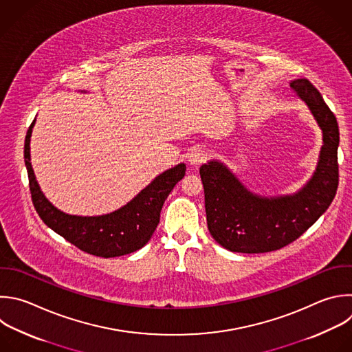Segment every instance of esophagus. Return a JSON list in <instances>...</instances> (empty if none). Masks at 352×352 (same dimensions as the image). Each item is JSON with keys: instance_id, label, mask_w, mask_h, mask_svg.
<instances>
[{"instance_id": "1", "label": "esophagus", "mask_w": 352, "mask_h": 352, "mask_svg": "<svg viewBox=\"0 0 352 352\" xmlns=\"http://www.w3.org/2000/svg\"><path fill=\"white\" fill-rule=\"evenodd\" d=\"M207 159V151L201 146H195L190 149L189 155H188V162L192 166H200L201 163H204Z\"/></svg>"}]
</instances>
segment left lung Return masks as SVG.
I'll return each instance as SVG.
<instances>
[{"label": "left lung", "instance_id": "left-lung-1", "mask_svg": "<svg viewBox=\"0 0 352 352\" xmlns=\"http://www.w3.org/2000/svg\"><path fill=\"white\" fill-rule=\"evenodd\" d=\"M322 130L316 168L294 193L263 196L249 190L219 160L200 167L207 226L212 239L236 253H268L298 239L329 208L338 185V124L320 92L307 80L290 82Z\"/></svg>", "mask_w": 352, "mask_h": 352}]
</instances>
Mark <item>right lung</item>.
I'll return each mask as SVG.
<instances>
[{
  "instance_id": "obj_1",
  "label": "right lung",
  "mask_w": 352,
  "mask_h": 352,
  "mask_svg": "<svg viewBox=\"0 0 352 352\" xmlns=\"http://www.w3.org/2000/svg\"><path fill=\"white\" fill-rule=\"evenodd\" d=\"M36 119L25 140V164L33 204L44 223L80 250L98 257H120L142 249L160 221L162 207L173 188L184 178L179 163L159 174L127 204L102 215H73L55 207L43 193L32 167L30 138Z\"/></svg>"
}]
</instances>
